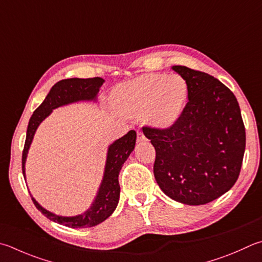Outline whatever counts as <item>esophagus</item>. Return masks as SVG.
Instances as JSON below:
<instances>
[{
    "instance_id": "esophagus-1",
    "label": "esophagus",
    "mask_w": 262,
    "mask_h": 262,
    "mask_svg": "<svg viewBox=\"0 0 262 262\" xmlns=\"http://www.w3.org/2000/svg\"><path fill=\"white\" fill-rule=\"evenodd\" d=\"M147 138L145 137L144 133H142V131H138L137 132V141L138 142H141V141H146Z\"/></svg>"
}]
</instances>
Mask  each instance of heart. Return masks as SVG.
<instances>
[{"mask_svg": "<svg viewBox=\"0 0 262 262\" xmlns=\"http://www.w3.org/2000/svg\"><path fill=\"white\" fill-rule=\"evenodd\" d=\"M188 92L186 80L178 74L150 73L116 86L112 100L127 115L146 114L151 125L169 127L184 112Z\"/></svg>", "mask_w": 262, "mask_h": 262, "instance_id": "b5f03b06", "label": "heart"}]
</instances>
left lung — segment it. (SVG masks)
Instances as JSON below:
<instances>
[{"mask_svg": "<svg viewBox=\"0 0 262 262\" xmlns=\"http://www.w3.org/2000/svg\"><path fill=\"white\" fill-rule=\"evenodd\" d=\"M188 84V102L166 129L144 126L155 147L154 176L172 200L206 204L238 179L245 151V127L237 99L219 80L186 66H173Z\"/></svg>", "mask_w": 262, "mask_h": 262, "instance_id": "obj_1", "label": "left lung"}]
</instances>
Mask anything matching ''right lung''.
I'll use <instances>...</instances> for the list:
<instances>
[{"mask_svg": "<svg viewBox=\"0 0 262 262\" xmlns=\"http://www.w3.org/2000/svg\"><path fill=\"white\" fill-rule=\"evenodd\" d=\"M103 82L105 80H102L101 77L67 78V80L59 81L52 86L46 99L33 113L28 123L21 159L24 178H26L25 177V163H26L27 152L39 123L50 115L54 108L81 100H96ZM136 139L137 133L135 130H131L125 136L113 142L108 148L105 173H103L99 190H98L96 200L92 203L91 208L83 214L75 216L57 215L43 209L32 197L33 203L48 219L57 224L71 227V228H88V227L101 224L108 216H111L116 209L118 200H120L118 173L122 169V165L124 164L132 150L135 149Z\"/></svg>", "mask_w": 262, "mask_h": 262, "instance_id": "1", "label": "right lung"}]
</instances>
